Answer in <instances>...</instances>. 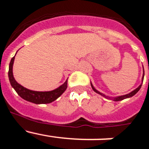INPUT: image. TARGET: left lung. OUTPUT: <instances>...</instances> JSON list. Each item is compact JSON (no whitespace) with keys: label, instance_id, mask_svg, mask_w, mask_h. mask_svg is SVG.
<instances>
[{"label":"left lung","instance_id":"left-lung-1","mask_svg":"<svg viewBox=\"0 0 149 149\" xmlns=\"http://www.w3.org/2000/svg\"><path fill=\"white\" fill-rule=\"evenodd\" d=\"M143 78H144V74H143ZM91 86H92V88H93V90L95 91V93H98V94L104 96V97H106V96H105L104 95L102 94V93H99V92H98V91L96 90V89H95L94 87H93V84H91ZM141 86H142V84H141V85H139V87L136 88V89H134V91H132V92H131V93H129V94L125 95L119 96V97H116V98H113V100H114V101H122V100H123V99H125V98H131V97H132V96H134V95H135V94H136V93H137L138 91H139V89H140V88H141Z\"/></svg>","mask_w":149,"mask_h":149}]
</instances>
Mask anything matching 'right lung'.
I'll return each mask as SVG.
<instances>
[{
	"label": "right lung",
	"instance_id": "obj_1",
	"mask_svg": "<svg viewBox=\"0 0 149 149\" xmlns=\"http://www.w3.org/2000/svg\"><path fill=\"white\" fill-rule=\"evenodd\" d=\"M15 60V56L11 59L9 66V72L8 76L10 79V82L11 86L14 88L18 95L22 97L23 99L27 101L32 102L34 104H49L52 101H55L63 94L67 88V80L63 85L54 90L49 91V92H37L33 91L24 88L16 82L13 74V65Z\"/></svg>",
	"mask_w": 149,
	"mask_h": 149
}]
</instances>
